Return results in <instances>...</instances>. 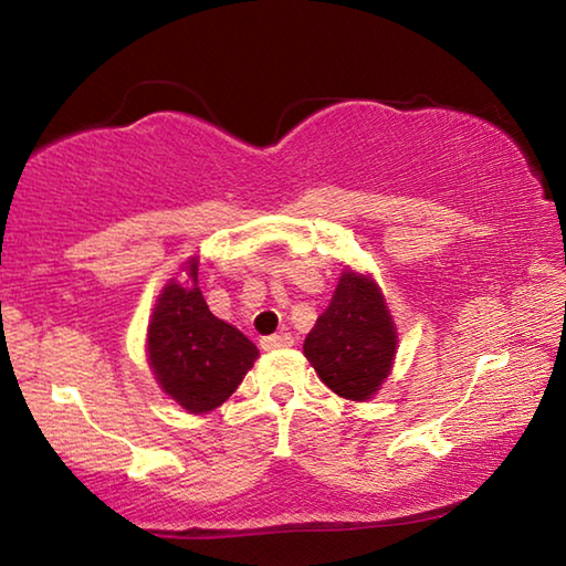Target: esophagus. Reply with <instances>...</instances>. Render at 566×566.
Masks as SVG:
<instances>
[{"label": "esophagus", "mask_w": 566, "mask_h": 566, "mask_svg": "<svg viewBox=\"0 0 566 566\" xmlns=\"http://www.w3.org/2000/svg\"><path fill=\"white\" fill-rule=\"evenodd\" d=\"M294 337L290 332H280V334H272V337H264L262 339V349H284V347H292Z\"/></svg>", "instance_id": "34e87169"}]
</instances>
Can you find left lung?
I'll use <instances>...</instances> for the list:
<instances>
[{"label": "left lung", "instance_id": "left-lung-1", "mask_svg": "<svg viewBox=\"0 0 566 566\" xmlns=\"http://www.w3.org/2000/svg\"><path fill=\"white\" fill-rule=\"evenodd\" d=\"M395 349V322L379 286L344 272L329 306L306 334L304 357L334 395L364 401L387 379Z\"/></svg>", "mask_w": 566, "mask_h": 566}]
</instances>
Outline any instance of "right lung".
Instances as JSON below:
<instances>
[{"label": "right lung", "instance_id": "obj_1", "mask_svg": "<svg viewBox=\"0 0 566 566\" xmlns=\"http://www.w3.org/2000/svg\"><path fill=\"white\" fill-rule=\"evenodd\" d=\"M197 282V262H189ZM260 349L232 324L217 319L199 286L169 282L149 324V364L171 399L191 415L217 409L242 385Z\"/></svg>", "mask_w": 566, "mask_h": 566}]
</instances>
